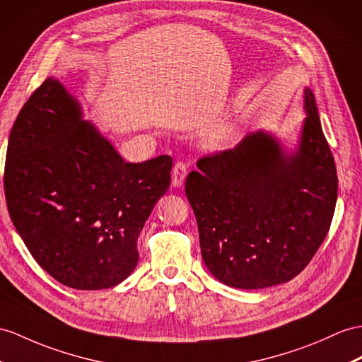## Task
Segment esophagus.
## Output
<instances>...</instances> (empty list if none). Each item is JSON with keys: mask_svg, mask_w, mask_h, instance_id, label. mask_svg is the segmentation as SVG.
I'll return each mask as SVG.
<instances>
[{"mask_svg": "<svg viewBox=\"0 0 362 362\" xmlns=\"http://www.w3.org/2000/svg\"><path fill=\"white\" fill-rule=\"evenodd\" d=\"M187 176V164L184 161L175 163L173 170H172V184L173 187H181L184 184V180Z\"/></svg>", "mask_w": 362, "mask_h": 362, "instance_id": "obj_1", "label": "esophagus"}]
</instances>
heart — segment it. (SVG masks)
<instances>
[{"instance_id": "1", "label": "heart", "mask_w": 362, "mask_h": 362, "mask_svg": "<svg viewBox=\"0 0 362 362\" xmlns=\"http://www.w3.org/2000/svg\"><path fill=\"white\" fill-rule=\"evenodd\" d=\"M230 135H232V129H221V130H218L216 134L214 135V143H216V144H221V143H226V141L230 138Z\"/></svg>"}]
</instances>
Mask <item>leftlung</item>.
<instances>
[{
	"label": "left lung",
	"mask_w": 362,
	"mask_h": 362,
	"mask_svg": "<svg viewBox=\"0 0 362 362\" xmlns=\"http://www.w3.org/2000/svg\"><path fill=\"white\" fill-rule=\"evenodd\" d=\"M307 118L295 152L267 132L202 156L186 180L201 255L223 284L264 288L301 273L327 235L338 175L318 107L304 89Z\"/></svg>",
	"instance_id": "8db88e82"
}]
</instances>
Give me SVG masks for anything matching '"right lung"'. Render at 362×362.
Wrapping results in <instances>:
<instances>
[{"instance_id":"add662e5","label":"right lung","mask_w":362,"mask_h":362,"mask_svg":"<svg viewBox=\"0 0 362 362\" xmlns=\"http://www.w3.org/2000/svg\"><path fill=\"white\" fill-rule=\"evenodd\" d=\"M172 158L126 163L55 78L25 101L8 136L4 193L32 257L58 283L110 288L138 264L136 241L170 186Z\"/></svg>"}]
</instances>
